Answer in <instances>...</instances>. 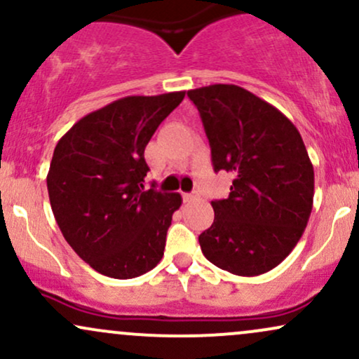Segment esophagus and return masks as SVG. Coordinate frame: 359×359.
Returning <instances> with one entry per match:
<instances>
[{"label": "esophagus", "mask_w": 359, "mask_h": 359, "mask_svg": "<svg viewBox=\"0 0 359 359\" xmlns=\"http://www.w3.org/2000/svg\"><path fill=\"white\" fill-rule=\"evenodd\" d=\"M199 199V194H197L196 191L191 192V194H184V201L185 203H194V201Z\"/></svg>", "instance_id": "34e87169"}]
</instances>
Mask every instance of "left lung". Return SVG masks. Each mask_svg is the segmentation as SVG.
Listing matches in <instances>:
<instances>
[{"mask_svg": "<svg viewBox=\"0 0 359 359\" xmlns=\"http://www.w3.org/2000/svg\"><path fill=\"white\" fill-rule=\"evenodd\" d=\"M211 145L214 172L233 175L214 222L199 236L204 257L240 277L270 271L295 248L314 201V167L285 114L234 84L189 90Z\"/></svg>", "mask_w": 359, "mask_h": 359, "instance_id": "8db88e82", "label": "left lung"}]
</instances>
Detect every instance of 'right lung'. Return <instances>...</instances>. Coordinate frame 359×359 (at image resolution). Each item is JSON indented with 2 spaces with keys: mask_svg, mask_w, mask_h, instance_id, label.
<instances>
[{
  "mask_svg": "<svg viewBox=\"0 0 359 359\" xmlns=\"http://www.w3.org/2000/svg\"><path fill=\"white\" fill-rule=\"evenodd\" d=\"M184 96L121 97L81 118L53 150V216L72 250L106 277H140L163 257L182 197L145 189V147Z\"/></svg>",
  "mask_w": 359,
  "mask_h": 359,
  "instance_id": "right-lung-1",
  "label": "right lung"
}]
</instances>
